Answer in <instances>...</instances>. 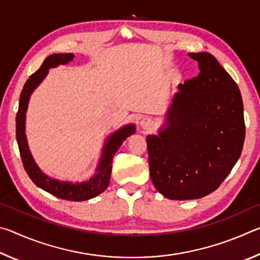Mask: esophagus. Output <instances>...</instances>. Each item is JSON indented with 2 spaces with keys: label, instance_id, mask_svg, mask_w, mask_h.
Instances as JSON below:
<instances>
[{
  "label": "esophagus",
  "instance_id": "1",
  "mask_svg": "<svg viewBox=\"0 0 260 260\" xmlns=\"http://www.w3.org/2000/svg\"><path fill=\"white\" fill-rule=\"evenodd\" d=\"M152 126H153V122L151 119H149V118H144V119L141 121V127L146 131L151 129Z\"/></svg>",
  "mask_w": 260,
  "mask_h": 260
}]
</instances>
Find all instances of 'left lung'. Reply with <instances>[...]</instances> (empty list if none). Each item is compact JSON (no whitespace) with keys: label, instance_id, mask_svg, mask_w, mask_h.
Masks as SVG:
<instances>
[{"label":"left lung","instance_id":"8db88e82","mask_svg":"<svg viewBox=\"0 0 260 260\" xmlns=\"http://www.w3.org/2000/svg\"><path fill=\"white\" fill-rule=\"evenodd\" d=\"M188 55L199 63V76L180 83L164 127L147 136L152 183L178 201L218 189L240 158L245 136L236 82L209 52Z\"/></svg>","mask_w":260,"mask_h":260}]
</instances>
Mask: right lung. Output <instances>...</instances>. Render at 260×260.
I'll list each match as a JSON object with an SVG mask.
<instances>
[{"label": "right lung", "mask_w": 260, "mask_h": 260, "mask_svg": "<svg viewBox=\"0 0 260 260\" xmlns=\"http://www.w3.org/2000/svg\"><path fill=\"white\" fill-rule=\"evenodd\" d=\"M73 54H52L48 56L42 63L41 68L37 72H34L28 78V80L25 82L20 94L19 108L16 117V136L24 169L30 180L38 187L51 193V195L58 197V199L81 202L94 199V197L100 195L101 192H103L108 188L110 177H111L112 158L118 149L120 148L121 143L128 136L135 133V126L126 125L117 132H114L111 136H109L107 142L104 144L102 157H101L99 166L96 169V173L88 181L74 183L59 181V180L51 179L45 173H42V171L35 164L33 157L30 155L27 140H26L25 135V118L29 96L33 93L35 88L40 85L41 81L46 78L48 70L58 67L60 64H68L73 59Z\"/></svg>", "instance_id": "add662e5"}]
</instances>
